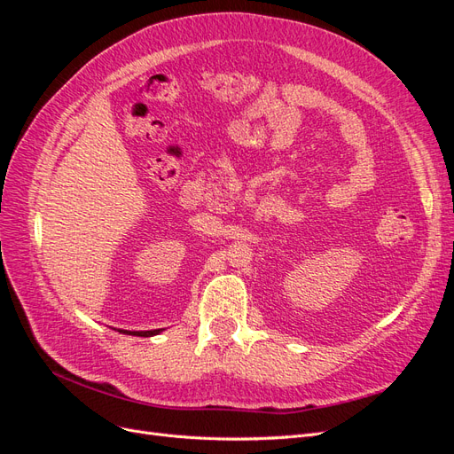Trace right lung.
<instances>
[{
    "instance_id": "1",
    "label": "right lung",
    "mask_w": 454,
    "mask_h": 454,
    "mask_svg": "<svg viewBox=\"0 0 454 454\" xmlns=\"http://www.w3.org/2000/svg\"><path fill=\"white\" fill-rule=\"evenodd\" d=\"M153 333H159V332H145V333H142V335H153ZM140 335V333H138Z\"/></svg>"
}]
</instances>
